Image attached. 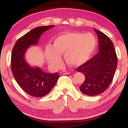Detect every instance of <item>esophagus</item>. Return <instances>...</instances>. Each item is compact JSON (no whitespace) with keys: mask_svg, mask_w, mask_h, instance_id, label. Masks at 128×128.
Wrapping results in <instances>:
<instances>
[{"mask_svg":"<svg viewBox=\"0 0 128 128\" xmlns=\"http://www.w3.org/2000/svg\"><path fill=\"white\" fill-rule=\"evenodd\" d=\"M70 74V72L68 71H63V72H61L60 73V75H64V74Z\"/></svg>","mask_w":128,"mask_h":128,"instance_id":"obj_1","label":"esophagus"}]
</instances>
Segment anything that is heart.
<instances>
[{
	"label": "heart",
	"mask_w": 128,
	"mask_h": 128,
	"mask_svg": "<svg viewBox=\"0 0 128 128\" xmlns=\"http://www.w3.org/2000/svg\"><path fill=\"white\" fill-rule=\"evenodd\" d=\"M97 44L96 38L90 32H67L55 40L54 48L50 46L46 48V59L53 67H58L62 61L60 55L64 54L67 64L74 67L80 66L90 59Z\"/></svg>",
	"instance_id": "obj_1"
}]
</instances>
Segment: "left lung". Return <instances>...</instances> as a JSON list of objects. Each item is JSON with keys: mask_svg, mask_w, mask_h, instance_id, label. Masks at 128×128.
<instances>
[{"mask_svg": "<svg viewBox=\"0 0 128 128\" xmlns=\"http://www.w3.org/2000/svg\"><path fill=\"white\" fill-rule=\"evenodd\" d=\"M99 40V52L76 70L86 79L79 86L84 94L94 96L102 93L112 82L117 65V58L112 42L103 32L94 28Z\"/></svg>", "mask_w": 128, "mask_h": 128, "instance_id": "left-lung-1", "label": "left lung"}]
</instances>
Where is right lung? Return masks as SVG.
Returning a JSON list of instances; mask_svg holds the SVG:
<instances>
[{
	"mask_svg": "<svg viewBox=\"0 0 128 128\" xmlns=\"http://www.w3.org/2000/svg\"><path fill=\"white\" fill-rule=\"evenodd\" d=\"M54 25L39 26L32 29L16 42L11 54V70L18 86L30 96L42 98L48 94L60 78L57 73H47L38 66L26 61L25 54L31 46H37L44 32Z\"/></svg>",
	"mask_w": 128,
	"mask_h": 128,
	"instance_id": "obj_1",
	"label": "right lung"
}]
</instances>
